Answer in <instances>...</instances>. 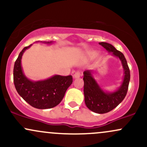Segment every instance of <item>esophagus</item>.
Returning a JSON list of instances; mask_svg holds the SVG:
<instances>
[{"label": "esophagus", "mask_w": 147, "mask_h": 147, "mask_svg": "<svg viewBox=\"0 0 147 147\" xmlns=\"http://www.w3.org/2000/svg\"><path fill=\"white\" fill-rule=\"evenodd\" d=\"M80 76H81V72L77 71V72H75V74L73 75V77H74V78H79Z\"/></svg>", "instance_id": "1"}]
</instances>
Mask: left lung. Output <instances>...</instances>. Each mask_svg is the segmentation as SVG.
<instances>
[{"mask_svg":"<svg viewBox=\"0 0 147 147\" xmlns=\"http://www.w3.org/2000/svg\"><path fill=\"white\" fill-rule=\"evenodd\" d=\"M99 44L109 52H112L113 56L120 59L124 71L122 85L117 90L113 92H105L101 88L94 79L91 70L84 72V93L86 105L94 113L103 114L117 107L126 97L130 81V70L126 58L122 52L116 50L110 43L101 42Z\"/></svg>","mask_w":147,"mask_h":147,"instance_id":"obj_1","label":"left lung"}]
</instances>
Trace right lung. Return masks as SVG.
I'll return each mask as SVG.
<instances>
[{
    "instance_id": "obj_1",
    "label": "right lung",
    "mask_w": 147,
    "mask_h": 147,
    "mask_svg": "<svg viewBox=\"0 0 147 147\" xmlns=\"http://www.w3.org/2000/svg\"><path fill=\"white\" fill-rule=\"evenodd\" d=\"M45 43H51L44 42ZM32 45L25 47L20 52L14 66V83L19 95L30 105L38 109H48L58 105L72 83L71 75H55L43 81L33 82L23 74L21 58Z\"/></svg>"
}]
</instances>
